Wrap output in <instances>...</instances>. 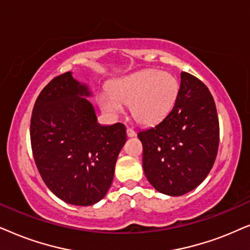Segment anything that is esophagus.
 Returning a JSON list of instances; mask_svg holds the SVG:
<instances>
[{
	"label": "esophagus",
	"mask_w": 250,
	"mask_h": 250,
	"mask_svg": "<svg viewBox=\"0 0 250 250\" xmlns=\"http://www.w3.org/2000/svg\"><path fill=\"white\" fill-rule=\"evenodd\" d=\"M127 136H128V137H135L136 132H135L134 130H132L131 128H128V129H127Z\"/></svg>",
	"instance_id": "1"
}]
</instances>
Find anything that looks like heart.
Listing matches in <instances>:
<instances>
[{
	"mask_svg": "<svg viewBox=\"0 0 250 250\" xmlns=\"http://www.w3.org/2000/svg\"><path fill=\"white\" fill-rule=\"evenodd\" d=\"M178 82L170 73L158 69H144L115 80L109 92L98 95L97 102L108 115L118 116L125 112V105H131L136 121L153 125L166 118L175 105Z\"/></svg>",
	"mask_w": 250,
	"mask_h": 250,
	"instance_id": "1",
	"label": "heart"
}]
</instances>
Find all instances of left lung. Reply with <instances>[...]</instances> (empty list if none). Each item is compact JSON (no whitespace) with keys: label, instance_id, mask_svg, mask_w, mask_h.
I'll use <instances>...</instances> for the list:
<instances>
[{"label":"left lung","instance_id":"left-lung-1","mask_svg":"<svg viewBox=\"0 0 250 250\" xmlns=\"http://www.w3.org/2000/svg\"><path fill=\"white\" fill-rule=\"evenodd\" d=\"M137 136L144 174L156 191L179 197L198 188L218 151L219 123L210 91L195 76L182 72L174 107Z\"/></svg>","mask_w":250,"mask_h":250}]
</instances>
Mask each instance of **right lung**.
Returning <instances> with one entry per match:
<instances>
[{"label": "right lung", "mask_w": 250, "mask_h": 250, "mask_svg": "<svg viewBox=\"0 0 250 250\" xmlns=\"http://www.w3.org/2000/svg\"><path fill=\"white\" fill-rule=\"evenodd\" d=\"M91 96L85 83L64 73L44 86L31 119L33 156L43 182L56 197L82 207L105 197L127 141L122 123L97 122Z\"/></svg>", "instance_id": "add662e5"}]
</instances>
